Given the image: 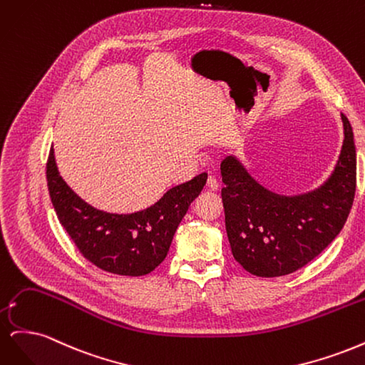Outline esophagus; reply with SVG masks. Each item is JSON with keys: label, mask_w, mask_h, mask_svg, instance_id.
I'll return each mask as SVG.
<instances>
[{"label": "esophagus", "mask_w": 365, "mask_h": 365, "mask_svg": "<svg viewBox=\"0 0 365 365\" xmlns=\"http://www.w3.org/2000/svg\"><path fill=\"white\" fill-rule=\"evenodd\" d=\"M207 187L210 190H217L219 189V182H217V180L215 178V176H208L207 178Z\"/></svg>", "instance_id": "34e87169"}]
</instances>
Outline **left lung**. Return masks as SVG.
Returning <instances> with one entry per match:
<instances>
[{
    "label": "left lung",
    "instance_id": "obj_1",
    "mask_svg": "<svg viewBox=\"0 0 365 365\" xmlns=\"http://www.w3.org/2000/svg\"><path fill=\"white\" fill-rule=\"evenodd\" d=\"M344 143L332 176L300 195L272 193L251 178L235 157L220 163L222 204L231 252L257 277H280L314 260L344 227L356 192V149L341 114Z\"/></svg>",
    "mask_w": 365,
    "mask_h": 365
}]
</instances>
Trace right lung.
I'll use <instances>...</instances> for the list:
<instances>
[{
    "label": "right lung",
    "instance_id": "obj_1",
    "mask_svg": "<svg viewBox=\"0 0 365 365\" xmlns=\"http://www.w3.org/2000/svg\"><path fill=\"white\" fill-rule=\"evenodd\" d=\"M207 173L172 187L158 202L130 215L97 210L77 196L59 175L53 149L47 160V184L54 212L82 256L97 268L138 277L168 256L176 228L201 193Z\"/></svg>",
    "mask_w": 365,
    "mask_h": 365
}]
</instances>
